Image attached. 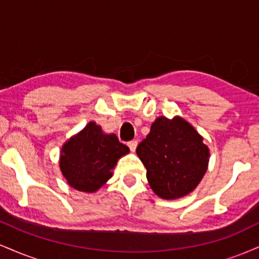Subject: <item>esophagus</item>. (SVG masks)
<instances>
[{
	"instance_id": "obj_1",
	"label": "esophagus",
	"mask_w": 259,
	"mask_h": 259,
	"mask_svg": "<svg viewBox=\"0 0 259 259\" xmlns=\"http://www.w3.org/2000/svg\"><path fill=\"white\" fill-rule=\"evenodd\" d=\"M127 146H129L130 151H132V152H134V151L136 150V147H138V141H136V140H133V141H129V142H127Z\"/></svg>"
}]
</instances>
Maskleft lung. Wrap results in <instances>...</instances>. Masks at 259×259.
<instances>
[{"mask_svg": "<svg viewBox=\"0 0 259 259\" xmlns=\"http://www.w3.org/2000/svg\"><path fill=\"white\" fill-rule=\"evenodd\" d=\"M146 167L151 189L164 200L191 192L207 170L209 151L203 139L183 118H157L136 148Z\"/></svg>", "mask_w": 259, "mask_h": 259, "instance_id": "left-lung-1", "label": "left lung"}]
</instances>
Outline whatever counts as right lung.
Here are the masks:
<instances>
[{
	"instance_id": "1",
	"label": "right lung",
	"mask_w": 259,
	"mask_h": 259,
	"mask_svg": "<svg viewBox=\"0 0 259 259\" xmlns=\"http://www.w3.org/2000/svg\"><path fill=\"white\" fill-rule=\"evenodd\" d=\"M127 152L114 134L106 135L91 121L62 148L61 170L74 189L94 192L112 177L117 160Z\"/></svg>"
}]
</instances>
